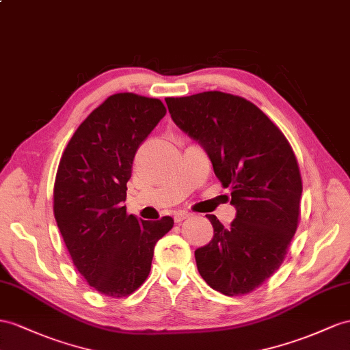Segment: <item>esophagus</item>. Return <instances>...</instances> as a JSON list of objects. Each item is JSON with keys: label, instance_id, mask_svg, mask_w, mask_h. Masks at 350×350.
<instances>
[{"label": "esophagus", "instance_id": "obj_1", "mask_svg": "<svg viewBox=\"0 0 350 350\" xmlns=\"http://www.w3.org/2000/svg\"><path fill=\"white\" fill-rule=\"evenodd\" d=\"M173 217H174V221H176V223H180V221H183L185 219L189 217V213H186V211H176Z\"/></svg>", "mask_w": 350, "mask_h": 350}]
</instances>
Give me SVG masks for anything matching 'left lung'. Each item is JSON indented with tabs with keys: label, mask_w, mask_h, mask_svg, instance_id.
<instances>
[{
	"label": "left lung",
	"mask_w": 350,
	"mask_h": 350,
	"mask_svg": "<svg viewBox=\"0 0 350 350\" xmlns=\"http://www.w3.org/2000/svg\"><path fill=\"white\" fill-rule=\"evenodd\" d=\"M165 103L177 127L207 152L237 210L229 228L207 214L214 235L195 250L198 272L225 295L253 291L281 266L299 225L303 186L290 143L239 96L205 92Z\"/></svg>",
	"instance_id": "left-lung-1"
}]
</instances>
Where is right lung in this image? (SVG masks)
Listing matches in <instances>:
<instances>
[{
  "mask_svg": "<svg viewBox=\"0 0 350 350\" xmlns=\"http://www.w3.org/2000/svg\"><path fill=\"white\" fill-rule=\"evenodd\" d=\"M158 98L109 96L74 133L55 182V217L78 272L96 291L125 297L145 282L170 216L127 214V182L139 146L164 118Z\"/></svg>",
  "mask_w": 350,
  "mask_h": 350,
  "instance_id": "1",
  "label": "right lung"
}]
</instances>
